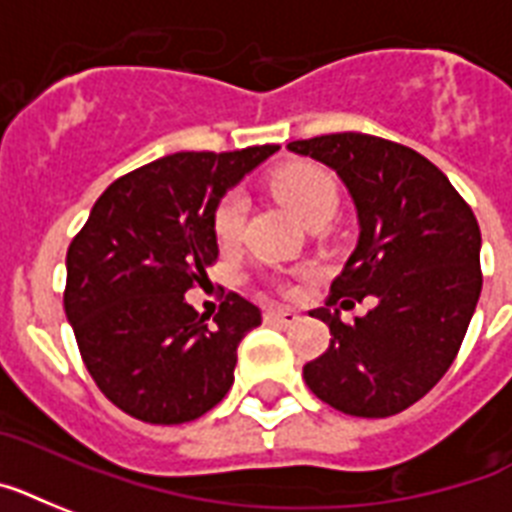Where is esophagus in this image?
Wrapping results in <instances>:
<instances>
[{
    "label": "esophagus",
    "mask_w": 512,
    "mask_h": 512,
    "mask_svg": "<svg viewBox=\"0 0 512 512\" xmlns=\"http://www.w3.org/2000/svg\"><path fill=\"white\" fill-rule=\"evenodd\" d=\"M265 321L268 323H281V326H294L299 321L297 310H289V307H270L265 313Z\"/></svg>",
    "instance_id": "esophagus-1"
}]
</instances>
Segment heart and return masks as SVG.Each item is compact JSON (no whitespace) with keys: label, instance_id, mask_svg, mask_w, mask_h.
Masks as SVG:
<instances>
[{"label":"heart","instance_id":"b5f03b06","mask_svg":"<svg viewBox=\"0 0 512 512\" xmlns=\"http://www.w3.org/2000/svg\"><path fill=\"white\" fill-rule=\"evenodd\" d=\"M270 191L305 226L313 220L331 218L336 202H339L334 176L318 162H289V165H284L270 178ZM244 215H247V202L239 191H231L220 199L213 218L215 236H218L220 244H231L239 239L244 228Z\"/></svg>","mask_w":512,"mask_h":512}]
</instances>
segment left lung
<instances>
[{
	"label": "left lung",
	"instance_id": "left-lung-1",
	"mask_svg": "<svg viewBox=\"0 0 512 512\" xmlns=\"http://www.w3.org/2000/svg\"><path fill=\"white\" fill-rule=\"evenodd\" d=\"M350 191L357 247L326 307L310 310L331 344L302 368L310 392L339 413L386 418L429 394L458 355L481 294V231L450 178L415 149L368 134L289 144ZM374 307L344 324L336 304Z\"/></svg>",
	"mask_w": 512,
	"mask_h": 512
}]
</instances>
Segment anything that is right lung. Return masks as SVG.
Masks as SVG:
<instances>
[{"mask_svg": "<svg viewBox=\"0 0 512 512\" xmlns=\"http://www.w3.org/2000/svg\"><path fill=\"white\" fill-rule=\"evenodd\" d=\"M276 144L176 152L112 181L68 247V315L107 400L144 423H189L234 384L260 307L228 292L213 323L184 299L218 260L215 207Z\"/></svg>", "mask_w": 512, "mask_h": 512, "instance_id": "1", "label": "right lung"}]
</instances>
